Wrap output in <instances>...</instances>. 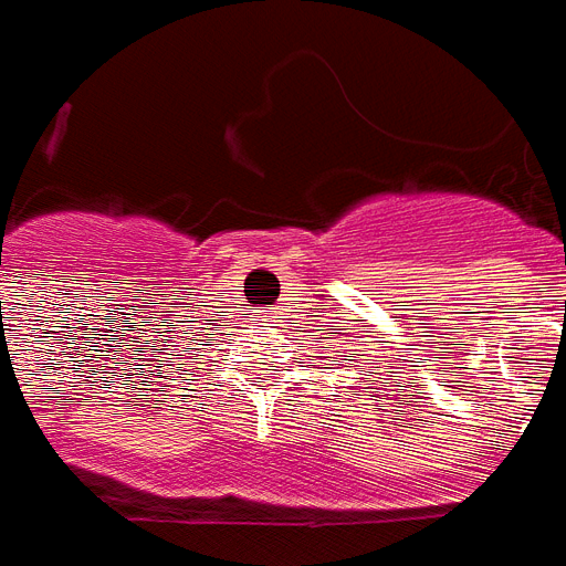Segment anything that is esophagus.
Listing matches in <instances>:
<instances>
[{
  "label": "esophagus",
  "mask_w": 566,
  "mask_h": 566,
  "mask_svg": "<svg viewBox=\"0 0 566 566\" xmlns=\"http://www.w3.org/2000/svg\"><path fill=\"white\" fill-rule=\"evenodd\" d=\"M280 313H283V307H271V311H265L268 319H280Z\"/></svg>",
  "instance_id": "esophagus-1"
}]
</instances>
